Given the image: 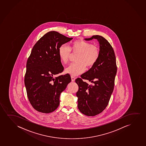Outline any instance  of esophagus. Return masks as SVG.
<instances>
[{
	"label": "esophagus",
	"mask_w": 146,
	"mask_h": 146,
	"mask_svg": "<svg viewBox=\"0 0 146 146\" xmlns=\"http://www.w3.org/2000/svg\"><path fill=\"white\" fill-rule=\"evenodd\" d=\"M71 79H72V82H74V81H75V79H76V78H75L74 77V76H71Z\"/></svg>",
	"instance_id": "obj_1"
}]
</instances>
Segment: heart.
Wrapping results in <instances>:
<instances>
[{"label":"heart","instance_id":"1","mask_svg":"<svg viewBox=\"0 0 146 146\" xmlns=\"http://www.w3.org/2000/svg\"><path fill=\"white\" fill-rule=\"evenodd\" d=\"M73 54H78L76 59L77 63L70 65L66 70V72L72 76L82 74L87 68H93L99 59L100 51L98 47L92 43L82 40L72 41L70 47L62 45L59 47L58 54L61 62L67 64Z\"/></svg>","mask_w":146,"mask_h":146}]
</instances>
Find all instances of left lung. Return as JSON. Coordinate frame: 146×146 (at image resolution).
Segmentation results:
<instances>
[{
  "instance_id": "left-lung-1",
  "label": "left lung",
  "mask_w": 146,
  "mask_h": 146,
  "mask_svg": "<svg viewBox=\"0 0 146 146\" xmlns=\"http://www.w3.org/2000/svg\"><path fill=\"white\" fill-rule=\"evenodd\" d=\"M97 39L100 46L99 59L95 66L76 80L78 86L76 92L78 107L82 114L94 116L101 113L109 103L114 86L117 66L114 51L107 40L94 35L86 41ZM83 79L93 83L88 85Z\"/></svg>"
}]
</instances>
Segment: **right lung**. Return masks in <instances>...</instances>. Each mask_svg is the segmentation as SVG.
<instances>
[{
	"label": "right lung",
	"mask_w": 146,
	"mask_h": 146,
	"mask_svg": "<svg viewBox=\"0 0 146 146\" xmlns=\"http://www.w3.org/2000/svg\"><path fill=\"white\" fill-rule=\"evenodd\" d=\"M72 39L56 31L49 32L37 41L28 58L24 84L30 102L40 112L54 111L60 104V94L71 82L69 74L54 76L64 69L58 48Z\"/></svg>",
	"instance_id": "add662e5"
}]
</instances>
